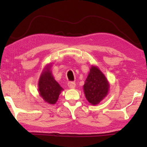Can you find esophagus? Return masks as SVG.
<instances>
[{
	"instance_id": "1",
	"label": "esophagus",
	"mask_w": 147,
	"mask_h": 147,
	"mask_svg": "<svg viewBox=\"0 0 147 147\" xmlns=\"http://www.w3.org/2000/svg\"><path fill=\"white\" fill-rule=\"evenodd\" d=\"M68 86H69V88H70L71 89H74L76 87V84L74 82H69Z\"/></svg>"
}]
</instances>
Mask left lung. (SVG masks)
I'll use <instances>...</instances> for the list:
<instances>
[{"label":"left lung","mask_w":147,"mask_h":147,"mask_svg":"<svg viewBox=\"0 0 147 147\" xmlns=\"http://www.w3.org/2000/svg\"><path fill=\"white\" fill-rule=\"evenodd\" d=\"M110 84L104 73L96 65H92L83 85L85 97L90 104H98L109 93Z\"/></svg>","instance_id":"left-lung-1"}]
</instances>
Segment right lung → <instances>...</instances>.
I'll use <instances>...</instances> for the list:
<instances>
[{
	"label": "right lung",
	"instance_id": "add662e5",
	"mask_svg": "<svg viewBox=\"0 0 147 147\" xmlns=\"http://www.w3.org/2000/svg\"><path fill=\"white\" fill-rule=\"evenodd\" d=\"M52 63L47 64L38 80L39 95L49 104H55L63 88L56 82L51 70Z\"/></svg>",
	"mask_w": 147,
	"mask_h": 147
}]
</instances>
